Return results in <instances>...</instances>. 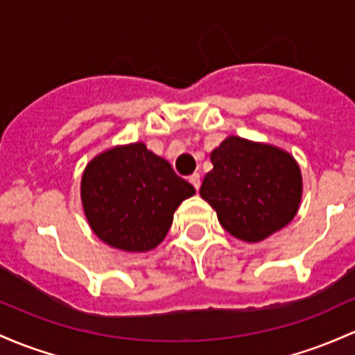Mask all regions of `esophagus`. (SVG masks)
<instances>
[{
  "instance_id": "obj_1",
  "label": "esophagus",
  "mask_w": 355,
  "mask_h": 355,
  "mask_svg": "<svg viewBox=\"0 0 355 355\" xmlns=\"http://www.w3.org/2000/svg\"><path fill=\"white\" fill-rule=\"evenodd\" d=\"M190 184H192L193 187H196V190H198L200 189V173H193V175H190Z\"/></svg>"
}]
</instances>
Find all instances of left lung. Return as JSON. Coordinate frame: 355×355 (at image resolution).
Masks as SVG:
<instances>
[{
  "instance_id": "1",
  "label": "left lung",
  "mask_w": 355,
  "mask_h": 355,
  "mask_svg": "<svg viewBox=\"0 0 355 355\" xmlns=\"http://www.w3.org/2000/svg\"><path fill=\"white\" fill-rule=\"evenodd\" d=\"M200 197L220 225L244 243H259L286 227L303 193L297 159L270 143L227 136L210 153Z\"/></svg>"
}]
</instances>
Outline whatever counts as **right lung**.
Here are the masks:
<instances>
[{
  "label": "right lung",
  "instance_id": "add662e5",
  "mask_svg": "<svg viewBox=\"0 0 355 355\" xmlns=\"http://www.w3.org/2000/svg\"><path fill=\"white\" fill-rule=\"evenodd\" d=\"M196 189L145 143L104 150L85 166L80 200L92 232L126 252L151 251L165 239L173 214Z\"/></svg>",
  "mask_w": 355,
  "mask_h": 355
}]
</instances>
